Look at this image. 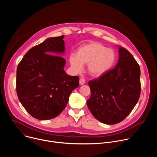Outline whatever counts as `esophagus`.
<instances>
[{"label":"esophagus","instance_id":"esophagus-1","mask_svg":"<svg viewBox=\"0 0 157 157\" xmlns=\"http://www.w3.org/2000/svg\"><path fill=\"white\" fill-rule=\"evenodd\" d=\"M85 83V79L82 78H79V84L80 85H83Z\"/></svg>","mask_w":157,"mask_h":157}]
</instances>
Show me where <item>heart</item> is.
I'll use <instances>...</instances> for the list:
<instances>
[{"label": "heart", "mask_w": 157, "mask_h": 157, "mask_svg": "<svg viewBox=\"0 0 157 157\" xmlns=\"http://www.w3.org/2000/svg\"><path fill=\"white\" fill-rule=\"evenodd\" d=\"M116 60L114 50L98 42L83 45L78 49L77 55L72 54L69 58L70 65L75 72H81L83 64H87V71L94 77H99L109 71L114 65Z\"/></svg>", "instance_id": "b5f03b06"}]
</instances>
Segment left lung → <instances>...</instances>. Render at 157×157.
Masks as SVG:
<instances>
[{"instance_id": "1", "label": "left lung", "mask_w": 157, "mask_h": 157, "mask_svg": "<svg viewBox=\"0 0 157 157\" xmlns=\"http://www.w3.org/2000/svg\"><path fill=\"white\" fill-rule=\"evenodd\" d=\"M119 55L113 69L88 82L91 94L87 101V107L97 120L108 125L122 121L136 106L140 95L139 64L121 46Z\"/></svg>"}]
</instances>
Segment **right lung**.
Wrapping results in <instances>:
<instances>
[{"label":"right lung","mask_w":157,"mask_h":157,"mask_svg":"<svg viewBox=\"0 0 157 157\" xmlns=\"http://www.w3.org/2000/svg\"><path fill=\"white\" fill-rule=\"evenodd\" d=\"M63 38H48L32 48L17 66L18 99L39 120L57 117L68 104L71 92L79 86V77L67 75L64 70L66 60L59 56L65 51Z\"/></svg>","instance_id":"obj_1"}]
</instances>
